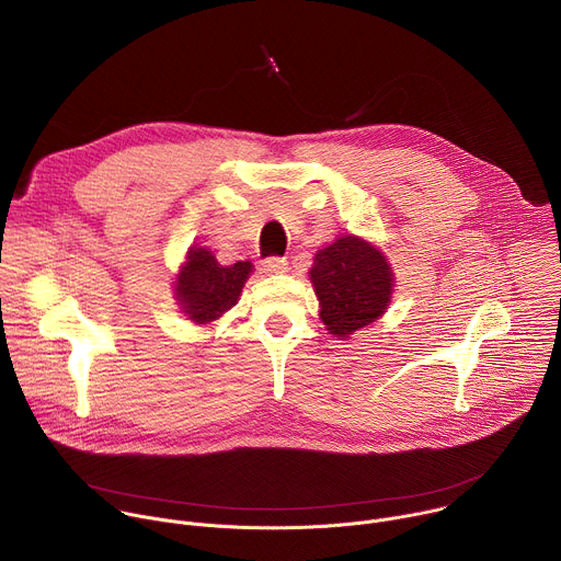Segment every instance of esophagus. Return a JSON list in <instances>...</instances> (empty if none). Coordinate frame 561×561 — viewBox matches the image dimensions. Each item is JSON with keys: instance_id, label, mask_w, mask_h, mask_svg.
I'll list each match as a JSON object with an SVG mask.
<instances>
[{"instance_id": "obj_1", "label": "esophagus", "mask_w": 561, "mask_h": 561, "mask_svg": "<svg viewBox=\"0 0 561 561\" xmlns=\"http://www.w3.org/2000/svg\"><path fill=\"white\" fill-rule=\"evenodd\" d=\"M262 268H264V273H268V275H282V273L288 271V262L282 260V257H268V260H264Z\"/></svg>"}]
</instances>
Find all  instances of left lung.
<instances>
[{
	"label": "left lung",
	"mask_w": 561,
	"mask_h": 561,
	"mask_svg": "<svg viewBox=\"0 0 561 561\" xmlns=\"http://www.w3.org/2000/svg\"><path fill=\"white\" fill-rule=\"evenodd\" d=\"M308 277L319 301V319L342 340L377 322L392 299L394 273L386 255L357 234H340L333 244L319 249Z\"/></svg>",
	"instance_id": "1"
}]
</instances>
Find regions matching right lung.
<instances>
[{
	"instance_id": "right-lung-1",
	"label": "right lung",
	"mask_w": 561,
	"mask_h": 561,
	"mask_svg": "<svg viewBox=\"0 0 561 561\" xmlns=\"http://www.w3.org/2000/svg\"><path fill=\"white\" fill-rule=\"evenodd\" d=\"M253 264L237 262L221 266L206 247H191L175 275V299L193 324H210L228 312L242 295Z\"/></svg>"
}]
</instances>
